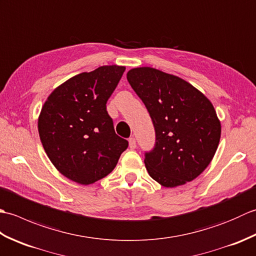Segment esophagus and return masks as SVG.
I'll return each instance as SVG.
<instances>
[{"label":"esophagus","mask_w":256,"mask_h":256,"mask_svg":"<svg viewBox=\"0 0 256 256\" xmlns=\"http://www.w3.org/2000/svg\"><path fill=\"white\" fill-rule=\"evenodd\" d=\"M128 146H130V148H131V150L136 148V140H135L134 138H131L128 140Z\"/></svg>","instance_id":"obj_1"}]
</instances>
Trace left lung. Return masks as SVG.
Wrapping results in <instances>:
<instances>
[{
  "label": "left lung",
  "instance_id": "1",
  "mask_svg": "<svg viewBox=\"0 0 256 256\" xmlns=\"http://www.w3.org/2000/svg\"><path fill=\"white\" fill-rule=\"evenodd\" d=\"M126 78L154 124L155 146L144 160L150 176L166 188L194 180L220 142L221 124L212 103L187 81L158 69L133 68Z\"/></svg>",
  "mask_w": 256,
  "mask_h": 256
}]
</instances>
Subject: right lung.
<instances>
[{
  "instance_id": "add662e5",
  "label": "right lung",
  "mask_w": 256,
  "mask_h": 256,
  "mask_svg": "<svg viewBox=\"0 0 256 256\" xmlns=\"http://www.w3.org/2000/svg\"><path fill=\"white\" fill-rule=\"evenodd\" d=\"M125 67L102 66L54 90L42 108L38 133L48 158L70 180L90 184L108 176L128 148L118 136L106 101Z\"/></svg>"
}]
</instances>
